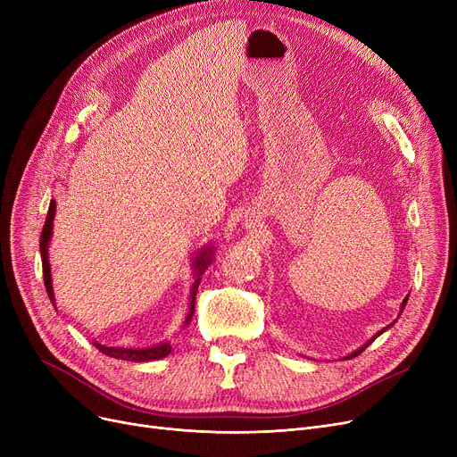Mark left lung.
I'll use <instances>...</instances> for the list:
<instances>
[{
    "instance_id": "obj_1",
    "label": "left lung",
    "mask_w": 457,
    "mask_h": 457,
    "mask_svg": "<svg viewBox=\"0 0 457 457\" xmlns=\"http://www.w3.org/2000/svg\"><path fill=\"white\" fill-rule=\"evenodd\" d=\"M405 303H407V296H405V298H403V302H402V309H403V307H405ZM386 329H387V328H383V329H381V331H379V333H383V331H386ZM379 333H378V335H379ZM378 335H376V337H378ZM376 337H374V339H376ZM374 339H372V341H374ZM372 341H370V343H372ZM370 343H367V345H365V346H361V348H359V350H357V352H353V353H350V355H346V357H345V359H352V357H355V355H359V353H361V352H363V350H365V348H367V346H369V345H370Z\"/></svg>"
}]
</instances>
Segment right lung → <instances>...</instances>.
<instances>
[{"mask_svg":"<svg viewBox=\"0 0 457 457\" xmlns=\"http://www.w3.org/2000/svg\"><path fill=\"white\" fill-rule=\"evenodd\" d=\"M54 216H55V200H52L50 204V211H47L46 216V222L40 233V255H42V272H44V285H46V293L50 296L52 303L55 305V296H54V287H52V274H50V261H47V243H50L52 238V231H54ZM211 248H204L195 262V272H196V279L192 283V293H190V307H188V315L183 326H187L195 315V302H196V291H198V285L202 281V274L207 269V265L211 262ZM94 346L98 348L102 353L116 357V359H126V361H152V359H161L164 355L170 353L172 346L170 343H161L157 346L152 348H118V346H104L100 343H94Z\"/></svg>","mask_w":457,"mask_h":457,"instance_id":"1","label":"right lung"}]
</instances>
